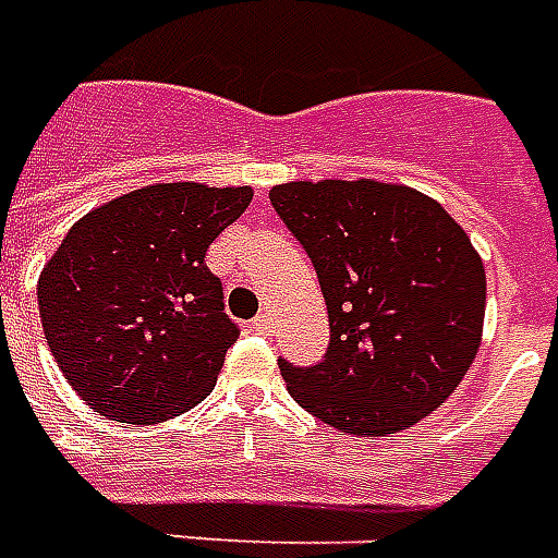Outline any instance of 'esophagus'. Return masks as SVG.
<instances>
[{
	"label": "esophagus",
	"mask_w": 558,
	"mask_h": 558,
	"mask_svg": "<svg viewBox=\"0 0 558 558\" xmlns=\"http://www.w3.org/2000/svg\"><path fill=\"white\" fill-rule=\"evenodd\" d=\"M251 328H254L256 335H268V331H271V316H268V314L254 316V323H251Z\"/></svg>",
	"instance_id": "esophagus-1"
}]
</instances>
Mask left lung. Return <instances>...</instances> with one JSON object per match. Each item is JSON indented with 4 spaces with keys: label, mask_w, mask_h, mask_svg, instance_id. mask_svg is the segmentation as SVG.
Instances as JSON below:
<instances>
[{
    "label": "left lung",
    "mask_w": 558,
    "mask_h": 558,
    "mask_svg": "<svg viewBox=\"0 0 558 558\" xmlns=\"http://www.w3.org/2000/svg\"><path fill=\"white\" fill-rule=\"evenodd\" d=\"M328 307L326 359L292 367V400L352 436H386L442 407L475 362L487 278L463 227L415 187L287 182L268 191Z\"/></svg>",
    "instance_id": "8db88e82"
}]
</instances>
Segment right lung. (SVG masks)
<instances>
[{"instance_id":"obj_1","label":"right lung","mask_w":558,"mask_h":558,"mask_svg":"<svg viewBox=\"0 0 558 558\" xmlns=\"http://www.w3.org/2000/svg\"><path fill=\"white\" fill-rule=\"evenodd\" d=\"M251 199V187L148 184L68 230L38 278V311L59 371L92 410L155 424L208 398L239 326L206 251Z\"/></svg>"}]
</instances>
